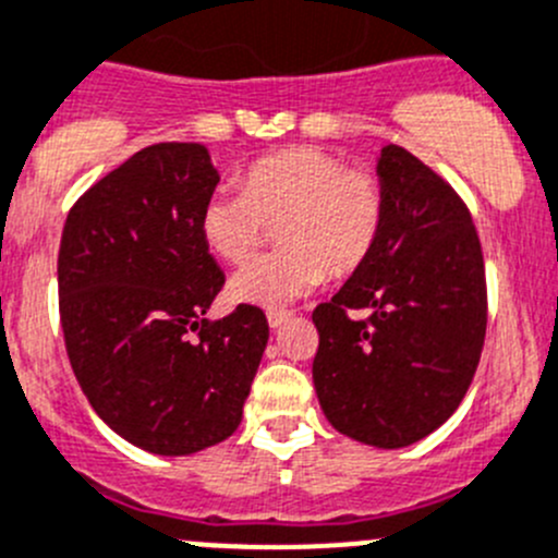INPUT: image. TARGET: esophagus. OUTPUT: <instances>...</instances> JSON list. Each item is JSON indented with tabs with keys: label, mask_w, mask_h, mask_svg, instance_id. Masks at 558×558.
Returning a JSON list of instances; mask_svg holds the SVG:
<instances>
[{
	"label": "esophagus",
	"mask_w": 558,
	"mask_h": 558,
	"mask_svg": "<svg viewBox=\"0 0 558 558\" xmlns=\"http://www.w3.org/2000/svg\"><path fill=\"white\" fill-rule=\"evenodd\" d=\"M289 318H291V313H286V311H269L267 313V322H269V327H272V329L283 327V324L289 322Z\"/></svg>",
	"instance_id": "esophagus-1"
}]
</instances>
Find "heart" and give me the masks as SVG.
I'll return each mask as SVG.
<instances>
[{"label": "heart", "instance_id": "1", "mask_svg": "<svg viewBox=\"0 0 558 558\" xmlns=\"http://www.w3.org/2000/svg\"><path fill=\"white\" fill-rule=\"evenodd\" d=\"M387 220V193L367 169H351L318 147H291L258 158L242 174V191H218L202 209L209 251L240 264L278 223V251L236 269V302L280 307L322 286L324 275L356 272Z\"/></svg>", "mask_w": 558, "mask_h": 558}]
</instances>
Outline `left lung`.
Listing matches in <instances>:
<instances>
[{
  "mask_svg": "<svg viewBox=\"0 0 558 558\" xmlns=\"http://www.w3.org/2000/svg\"><path fill=\"white\" fill-rule=\"evenodd\" d=\"M387 220L367 262L313 311V384L335 430L405 447L461 405L488 327L485 258L456 187L398 144L381 149ZM351 310H367L351 319Z\"/></svg>",
  "mask_w": 558,
  "mask_h": 558,
  "instance_id": "1",
  "label": "left lung"
}]
</instances>
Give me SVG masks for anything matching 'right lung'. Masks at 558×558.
Here are the masks:
<instances>
[{
    "instance_id": "1",
    "label": "right lung",
    "mask_w": 558,
    "mask_h": 558,
    "mask_svg": "<svg viewBox=\"0 0 558 558\" xmlns=\"http://www.w3.org/2000/svg\"><path fill=\"white\" fill-rule=\"evenodd\" d=\"M202 144L144 147L70 207L59 245V322L102 423L158 456L229 439L269 340L262 307L209 322L226 275L202 236L218 185Z\"/></svg>"
}]
</instances>
